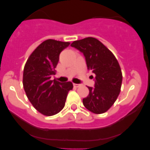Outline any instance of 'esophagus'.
Here are the masks:
<instances>
[{
  "mask_svg": "<svg viewBox=\"0 0 150 150\" xmlns=\"http://www.w3.org/2000/svg\"><path fill=\"white\" fill-rule=\"evenodd\" d=\"M73 86H74V87H75V88H78V87H79V86H81V84L74 83V84H73Z\"/></svg>",
  "mask_w": 150,
  "mask_h": 150,
  "instance_id": "esophagus-1",
  "label": "esophagus"
}]
</instances>
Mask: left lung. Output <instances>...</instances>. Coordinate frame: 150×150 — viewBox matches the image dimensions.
<instances>
[{
	"mask_svg": "<svg viewBox=\"0 0 150 150\" xmlns=\"http://www.w3.org/2000/svg\"><path fill=\"white\" fill-rule=\"evenodd\" d=\"M71 46L83 54L88 69L96 75L94 87H88L89 94L83 99V105L91 112L102 114L113 105L120 92L122 76L118 62L94 38L75 40Z\"/></svg>",
	"mask_w": 150,
	"mask_h": 150,
	"instance_id": "1",
	"label": "left lung"
}]
</instances>
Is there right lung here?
<instances>
[{
  "label": "right lung",
  "mask_w": 150,
  "mask_h": 150,
  "mask_svg": "<svg viewBox=\"0 0 150 150\" xmlns=\"http://www.w3.org/2000/svg\"><path fill=\"white\" fill-rule=\"evenodd\" d=\"M69 45V42L45 40L32 53L24 68L23 86L27 96L44 115L59 112L64 108L68 92L73 88L71 82L63 83L51 80L55 75L60 53Z\"/></svg>",
  "instance_id": "add662e5"
}]
</instances>
